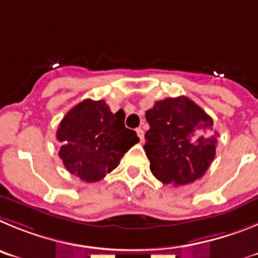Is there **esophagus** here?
Returning a JSON list of instances; mask_svg holds the SVG:
<instances>
[{"instance_id": "obj_1", "label": "esophagus", "mask_w": 258, "mask_h": 258, "mask_svg": "<svg viewBox=\"0 0 258 258\" xmlns=\"http://www.w3.org/2000/svg\"><path fill=\"white\" fill-rule=\"evenodd\" d=\"M136 134H138L139 139H140V140L143 141L144 140V131H143V128H138V130H136Z\"/></svg>"}]
</instances>
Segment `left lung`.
<instances>
[{"label": "left lung", "instance_id": "8db88e82", "mask_svg": "<svg viewBox=\"0 0 258 258\" xmlns=\"http://www.w3.org/2000/svg\"><path fill=\"white\" fill-rule=\"evenodd\" d=\"M150 171L162 184L181 186L203 177L215 159L219 134L213 120L186 96L155 101L145 113Z\"/></svg>", "mask_w": 258, "mask_h": 258}]
</instances>
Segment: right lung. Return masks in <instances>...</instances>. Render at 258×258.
Here are the masks:
<instances>
[{"label":"right lung","instance_id":"right-lung-1","mask_svg":"<svg viewBox=\"0 0 258 258\" xmlns=\"http://www.w3.org/2000/svg\"><path fill=\"white\" fill-rule=\"evenodd\" d=\"M124 112H110L104 100L86 99L60 122L56 139L66 168L85 182H96L112 172L124 153L139 143L134 130L124 126Z\"/></svg>","mask_w":258,"mask_h":258}]
</instances>
